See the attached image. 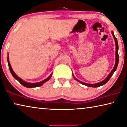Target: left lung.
<instances>
[{
	"label": "left lung",
	"instance_id": "1",
	"mask_svg": "<svg viewBox=\"0 0 127 127\" xmlns=\"http://www.w3.org/2000/svg\"><path fill=\"white\" fill-rule=\"evenodd\" d=\"M112 34L113 35V37L114 38V40H115V45H116V53H115V55H116V61H115V66H114V67L113 68V69L112 70V71L110 72V73L109 74V75L107 76V77L103 81H101L100 82H98V83H96V84H87V83H85V82H83L82 81H81L78 80V79H77L76 78H75L74 75L73 74V78H74V80H76L77 81L80 82L82 85H84L85 86H90V87H93V88H97V87H99V86H102V85H104V84H105L106 82H107L109 80V79L111 78V77L112 76V75L113 74V73H115V71L116 70V69L117 67V66H118V63H119V54H118V50H119V46H118V43H117V40L116 39V38L115 37V35L113 34V31H112Z\"/></svg>",
	"mask_w": 127,
	"mask_h": 127
}]
</instances>
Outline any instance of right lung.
Masks as SVG:
<instances>
[{"instance_id":"right-lung-1","label":"right lung","mask_w":127,"mask_h":127,"mask_svg":"<svg viewBox=\"0 0 127 127\" xmlns=\"http://www.w3.org/2000/svg\"><path fill=\"white\" fill-rule=\"evenodd\" d=\"M7 61H8V67H9V69H10V72H11V73L12 76L14 77V78L15 79H16V80H18V81H19L20 83L22 84V85H23L24 86H25V87H26V88H35V87H38V86H42L44 83H45L46 82H47V81H49V80H50L51 76H52V73H51V74L48 77H47V78L45 79V80L42 81H40L38 82H35V83H30V82L25 81L23 80L22 79L19 78V77H18L17 75L15 74V72L13 71V70H12L11 66V65H10V61H9L8 54V57H7Z\"/></svg>"}]
</instances>
